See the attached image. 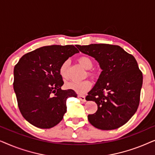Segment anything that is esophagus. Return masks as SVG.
I'll return each instance as SVG.
<instances>
[{
    "label": "esophagus",
    "mask_w": 155,
    "mask_h": 155,
    "mask_svg": "<svg viewBox=\"0 0 155 155\" xmlns=\"http://www.w3.org/2000/svg\"><path fill=\"white\" fill-rule=\"evenodd\" d=\"M78 99H80V101H83V102H85L86 99H85V97L83 96V95H78Z\"/></svg>",
    "instance_id": "34e87169"
}]
</instances>
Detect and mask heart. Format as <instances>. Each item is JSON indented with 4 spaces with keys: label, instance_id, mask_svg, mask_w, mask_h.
<instances>
[{
    "label": "heart",
    "instance_id": "obj_1",
    "mask_svg": "<svg viewBox=\"0 0 155 155\" xmlns=\"http://www.w3.org/2000/svg\"><path fill=\"white\" fill-rule=\"evenodd\" d=\"M78 62L84 68L87 70L91 69L93 66V61L89 56H80L78 58ZM68 61H64L59 68V73H60L61 77L64 79H66L68 78ZM89 75L93 76L94 73L92 72H90ZM66 87L68 89L74 90L78 94H84L92 87V82L88 80H83L81 82H70L66 84Z\"/></svg>",
    "mask_w": 155,
    "mask_h": 155
}]
</instances>
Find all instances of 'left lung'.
Returning <instances> with one entry per match:
<instances>
[{
	"instance_id": "left-lung-1",
	"label": "left lung",
	"mask_w": 155,
	"mask_h": 155,
	"mask_svg": "<svg viewBox=\"0 0 155 155\" xmlns=\"http://www.w3.org/2000/svg\"><path fill=\"white\" fill-rule=\"evenodd\" d=\"M76 46L94 58L102 70L85 98L97 104L96 113L88 115L89 121L95 128L105 130L124 126L138 108L143 85V73L134 56L117 45Z\"/></svg>"
}]
</instances>
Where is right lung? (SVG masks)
Here are the masks:
<instances>
[{
	"instance_id": "add662e5",
	"label": "right lung",
	"mask_w": 155,
	"mask_h": 155,
	"mask_svg": "<svg viewBox=\"0 0 155 155\" xmlns=\"http://www.w3.org/2000/svg\"><path fill=\"white\" fill-rule=\"evenodd\" d=\"M79 51L73 45L43 46L25 54L14 68L13 88L19 109L29 124L51 128L63 119L66 100L77 97L73 90H63L61 64Z\"/></svg>"
}]
</instances>
